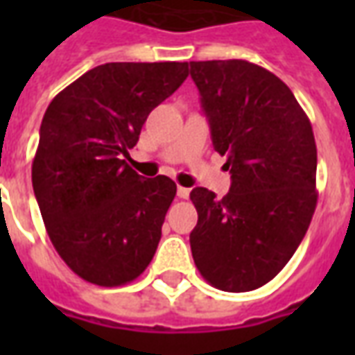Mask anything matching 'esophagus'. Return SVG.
<instances>
[{"label": "esophagus", "mask_w": 355, "mask_h": 355, "mask_svg": "<svg viewBox=\"0 0 355 355\" xmlns=\"http://www.w3.org/2000/svg\"><path fill=\"white\" fill-rule=\"evenodd\" d=\"M177 196L180 198V200H186V198L190 196V190H188V188H184V186H178Z\"/></svg>", "instance_id": "esophagus-1"}]
</instances>
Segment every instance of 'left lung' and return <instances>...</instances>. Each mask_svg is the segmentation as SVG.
Masks as SVG:
<instances>
[{
    "instance_id": "obj_1",
    "label": "left lung",
    "mask_w": 355,
    "mask_h": 355,
    "mask_svg": "<svg viewBox=\"0 0 355 355\" xmlns=\"http://www.w3.org/2000/svg\"><path fill=\"white\" fill-rule=\"evenodd\" d=\"M190 76L232 175L223 200L201 186L190 192L193 262L216 289H259L295 254L315 211L312 125L291 89L253 62H190Z\"/></svg>"
}]
</instances>
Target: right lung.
Segmentation results:
<instances>
[{
    "mask_svg": "<svg viewBox=\"0 0 355 355\" xmlns=\"http://www.w3.org/2000/svg\"><path fill=\"white\" fill-rule=\"evenodd\" d=\"M186 78L188 62H108L45 112L32 184L53 245L81 279L125 285L154 259L177 184L140 177L123 157L148 114Z\"/></svg>",
    "mask_w": 355,
    "mask_h": 355,
    "instance_id": "right-lung-1",
    "label": "right lung"
}]
</instances>
